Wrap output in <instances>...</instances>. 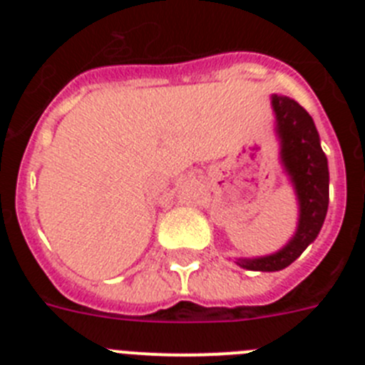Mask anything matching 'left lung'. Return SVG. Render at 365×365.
Instances as JSON below:
<instances>
[{
    "label": "left lung",
    "instance_id": "1",
    "mask_svg": "<svg viewBox=\"0 0 365 365\" xmlns=\"http://www.w3.org/2000/svg\"><path fill=\"white\" fill-rule=\"evenodd\" d=\"M272 109L282 144V164L294 186L299 219L296 234L282 250L270 256L237 259V265L243 269L261 272H276L298 259L320 234L329 206L327 157L311 115L296 100L282 95H272Z\"/></svg>",
    "mask_w": 365,
    "mask_h": 365
}]
</instances>
